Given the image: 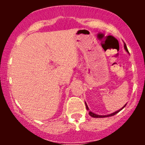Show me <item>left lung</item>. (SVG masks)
I'll return each mask as SVG.
<instances>
[{
    "mask_svg": "<svg viewBox=\"0 0 145 145\" xmlns=\"http://www.w3.org/2000/svg\"><path fill=\"white\" fill-rule=\"evenodd\" d=\"M124 48H125V51H126V52H127V53H129V51H128V49H127V47H126V46H125V45H124ZM85 105H86V107L87 110H88V114H89V116H91V117H93V118H106V117H110V116H115L116 114H117L118 112H120V110H122L123 109L124 107H125V105H126V104H125V105H124L123 107H122V108H120V110H118L116 111V112H112V113L109 114V115H105V116H100V115H97V114L93 113V112H92L91 111H90V110H89V108H88V105H87L86 102H85Z\"/></svg>",
    "mask_w": 145,
    "mask_h": 145,
    "instance_id": "1",
    "label": "left lung"
}]
</instances>
